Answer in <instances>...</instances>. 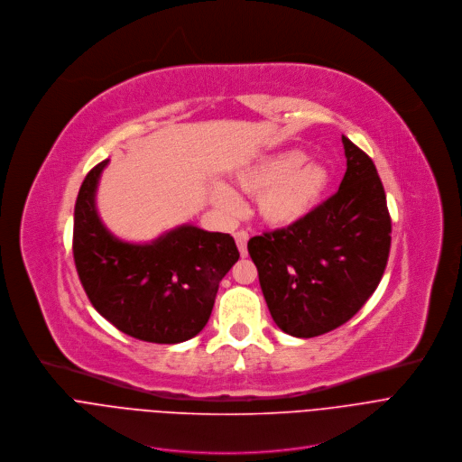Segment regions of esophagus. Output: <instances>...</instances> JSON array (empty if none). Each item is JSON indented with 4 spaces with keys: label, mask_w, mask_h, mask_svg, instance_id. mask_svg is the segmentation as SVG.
Wrapping results in <instances>:
<instances>
[{
    "label": "esophagus",
    "mask_w": 462,
    "mask_h": 462,
    "mask_svg": "<svg viewBox=\"0 0 462 462\" xmlns=\"http://www.w3.org/2000/svg\"><path fill=\"white\" fill-rule=\"evenodd\" d=\"M235 240H236V245H238L240 254L245 256V254H247V240H249L247 231H236V233H235Z\"/></svg>",
    "instance_id": "34e87169"
}]
</instances>
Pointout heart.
<instances>
[{
	"label": "heart",
	"instance_id": "obj_1",
	"mask_svg": "<svg viewBox=\"0 0 462 462\" xmlns=\"http://www.w3.org/2000/svg\"><path fill=\"white\" fill-rule=\"evenodd\" d=\"M302 158L299 151H284L258 160L235 176L244 193L256 197V211L265 224L295 226L313 211L326 191L328 171L317 162L300 163ZM211 199L227 215L240 208L238 197L226 186H217Z\"/></svg>",
	"mask_w": 462,
	"mask_h": 462
}]
</instances>
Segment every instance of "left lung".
I'll use <instances>...</instances> for the list:
<instances>
[{
  "label": "left lung",
  "mask_w": 462,
  "mask_h": 462,
  "mask_svg": "<svg viewBox=\"0 0 462 462\" xmlns=\"http://www.w3.org/2000/svg\"><path fill=\"white\" fill-rule=\"evenodd\" d=\"M338 191L295 226L247 242L269 313L284 333L311 338L347 322L377 290L392 218L374 160L342 134Z\"/></svg>",
  "instance_id": "8db88e82"
}]
</instances>
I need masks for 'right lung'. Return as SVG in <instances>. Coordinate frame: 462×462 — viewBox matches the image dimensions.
<instances>
[{
  "mask_svg": "<svg viewBox=\"0 0 462 462\" xmlns=\"http://www.w3.org/2000/svg\"><path fill=\"white\" fill-rule=\"evenodd\" d=\"M109 160L92 167L74 206L72 254L95 310L143 342L178 344L208 324L218 284L238 260L231 235L180 226L151 244H129L102 224L95 197Z\"/></svg>",
  "mask_w": 462,
  "mask_h": 462,
  "instance_id": "obj_1",
  "label": "right lung"
}]
</instances>
